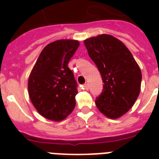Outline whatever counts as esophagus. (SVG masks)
<instances>
[{
  "label": "esophagus",
  "mask_w": 159,
  "mask_h": 159,
  "mask_svg": "<svg viewBox=\"0 0 159 159\" xmlns=\"http://www.w3.org/2000/svg\"><path fill=\"white\" fill-rule=\"evenodd\" d=\"M89 84H88V83H85V84L83 85V89L89 90Z\"/></svg>",
  "instance_id": "1"
}]
</instances>
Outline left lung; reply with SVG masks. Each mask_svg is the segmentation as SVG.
I'll return each instance as SVG.
<instances>
[{"instance_id": "left-lung-1", "label": "left lung", "mask_w": 159, "mask_h": 159, "mask_svg": "<svg viewBox=\"0 0 159 159\" xmlns=\"http://www.w3.org/2000/svg\"><path fill=\"white\" fill-rule=\"evenodd\" d=\"M84 45L104 83L102 93L95 100L97 108L111 119L122 117L139 96L142 78L140 67L126 46L111 35L90 37Z\"/></svg>"}]
</instances>
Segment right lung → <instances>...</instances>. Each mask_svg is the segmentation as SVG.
Masks as SVG:
<instances>
[{
  "label": "right lung",
  "instance_id": "right-lung-1",
  "mask_svg": "<svg viewBox=\"0 0 159 159\" xmlns=\"http://www.w3.org/2000/svg\"><path fill=\"white\" fill-rule=\"evenodd\" d=\"M79 47L76 40H58L40 53L28 81L30 99L47 119L59 122L72 112L77 93L74 74L68 63Z\"/></svg>",
  "mask_w": 159,
  "mask_h": 159
}]
</instances>
